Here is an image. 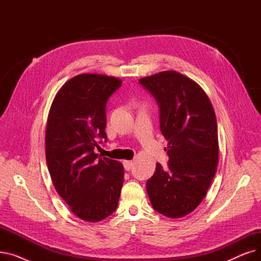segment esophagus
Segmentation results:
<instances>
[{
    "mask_svg": "<svg viewBox=\"0 0 261 261\" xmlns=\"http://www.w3.org/2000/svg\"><path fill=\"white\" fill-rule=\"evenodd\" d=\"M133 166V162L132 161H123V167H125L126 170H130Z\"/></svg>",
    "mask_w": 261,
    "mask_h": 261,
    "instance_id": "obj_1",
    "label": "esophagus"
}]
</instances>
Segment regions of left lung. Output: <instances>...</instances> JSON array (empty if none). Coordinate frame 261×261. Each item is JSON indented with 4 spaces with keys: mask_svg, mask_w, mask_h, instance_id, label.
Here are the masks:
<instances>
[{
    "mask_svg": "<svg viewBox=\"0 0 261 261\" xmlns=\"http://www.w3.org/2000/svg\"><path fill=\"white\" fill-rule=\"evenodd\" d=\"M160 107V128L168 141V169L156 163L146 188L152 207L168 218L195 211L215 176L219 144L213 105L187 76L165 71L140 79Z\"/></svg>",
    "mask_w": 261,
    "mask_h": 261,
    "instance_id": "8db88e82",
    "label": "left lung"
}]
</instances>
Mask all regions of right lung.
Listing matches in <instances>:
<instances>
[{
	"mask_svg": "<svg viewBox=\"0 0 261 261\" xmlns=\"http://www.w3.org/2000/svg\"><path fill=\"white\" fill-rule=\"evenodd\" d=\"M122 84L119 78L80 74L62 86L49 109L45 156L53 184L71 212L98 222L117 208L122 164L95 153L107 142L106 105Z\"/></svg>",
	"mask_w": 261,
	"mask_h": 261,
	"instance_id": "add662e5",
	"label": "right lung"
}]
</instances>
